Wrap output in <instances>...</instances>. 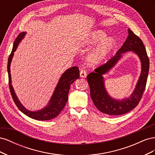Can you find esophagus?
<instances>
[{
    "mask_svg": "<svg viewBox=\"0 0 155 155\" xmlns=\"http://www.w3.org/2000/svg\"><path fill=\"white\" fill-rule=\"evenodd\" d=\"M87 75V72L85 70H82L80 72V77L81 78H85Z\"/></svg>",
    "mask_w": 155,
    "mask_h": 155,
    "instance_id": "esophagus-1",
    "label": "esophagus"
}]
</instances>
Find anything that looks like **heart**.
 I'll use <instances>...</instances> for the list:
<instances>
[{"label": "heart", "mask_w": 155, "mask_h": 155, "mask_svg": "<svg viewBox=\"0 0 155 155\" xmlns=\"http://www.w3.org/2000/svg\"><path fill=\"white\" fill-rule=\"evenodd\" d=\"M101 43L89 55L88 60L92 64H97L101 63L115 46V41L111 37H107L104 31L97 30L94 31L91 35V39L89 43L96 45ZM85 43V45H88Z\"/></svg>", "instance_id": "b5f03b06"}]
</instances>
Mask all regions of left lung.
<instances>
[{
  "label": "left lung",
  "instance_id": "left-lung-1",
  "mask_svg": "<svg viewBox=\"0 0 155 155\" xmlns=\"http://www.w3.org/2000/svg\"><path fill=\"white\" fill-rule=\"evenodd\" d=\"M128 34L125 42L114 57L87 76L94 104L100 111L108 115H121L133 110L139 104L146 86L149 69V60L146 50L142 41L130 29H128ZM128 51H133L139 56L141 62V74L130 96L121 101L116 100L107 94L103 75L115 66L123 54Z\"/></svg>",
  "mask_w": 155,
  "mask_h": 155
}]
</instances>
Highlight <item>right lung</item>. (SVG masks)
I'll list each match as a JSON object with an SVG mask.
<instances>
[{
    "label": "right lung",
    "instance_id": "obj_1",
    "mask_svg": "<svg viewBox=\"0 0 155 155\" xmlns=\"http://www.w3.org/2000/svg\"><path fill=\"white\" fill-rule=\"evenodd\" d=\"M26 31L20 33L13 43V49L8 58V73L9 78V87L13 100L15 105L22 112L28 117L37 120H49L58 116L68 101V92L70 85L76 79L79 78V70L78 67H73L67 70L61 76L57 84L52 96H51L48 105L43 109L36 111H31L28 110L22 105L21 101L18 100L16 94L12 85V77L10 73V65L13 57L14 52L16 51L18 45L24 39Z\"/></svg>",
    "mask_w": 155,
    "mask_h": 155
}]
</instances>
